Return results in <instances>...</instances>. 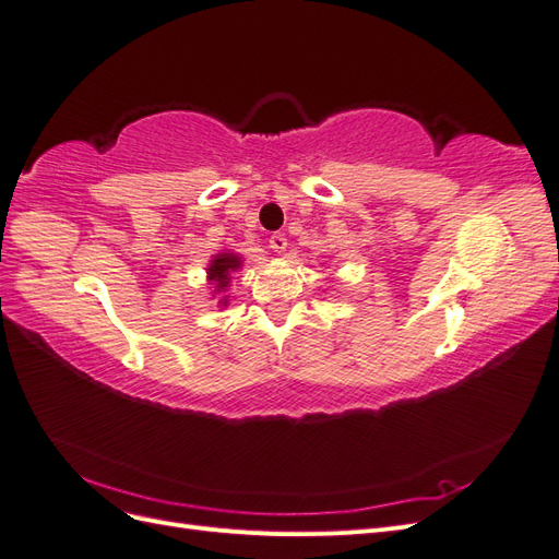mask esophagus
Returning <instances> with one entry per match:
<instances>
[{
	"mask_svg": "<svg viewBox=\"0 0 559 559\" xmlns=\"http://www.w3.org/2000/svg\"><path fill=\"white\" fill-rule=\"evenodd\" d=\"M267 245H270V249H273V251H284L286 249V238H284L282 233H275V235H270Z\"/></svg>",
	"mask_w": 559,
	"mask_h": 559,
	"instance_id": "obj_1",
	"label": "esophagus"
}]
</instances>
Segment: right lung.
Segmentation results:
<instances>
[{"instance_id": "add662e5", "label": "right lung", "mask_w": 559, "mask_h": 559, "mask_svg": "<svg viewBox=\"0 0 559 559\" xmlns=\"http://www.w3.org/2000/svg\"><path fill=\"white\" fill-rule=\"evenodd\" d=\"M240 265H242L240 257H238V253H233V251L216 253V257L207 265V280L212 284L214 294L222 296V300H218V302H222V306H226V302H228V296H224V294L228 292V286H230V280H233L230 275Z\"/></svg>"}]
</instances>
